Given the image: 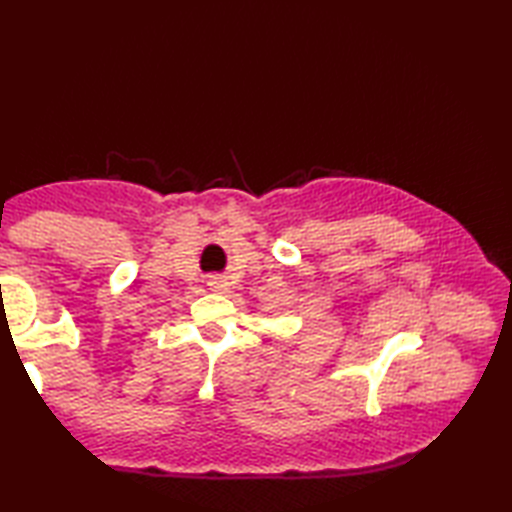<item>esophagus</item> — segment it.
<instances>
[{"mask_svg": "<svg viewBox=\"0 0 512 512\" xmlns=\"http://www.w3.org/2000/svg\"><path fill=\"white\" fill-rule=\"evenodd\" d=\"M209 286H211L215 292H224V290H228V281H226L222 275H213V277L209 279Z\"/></svg>", "mask_w": 512, "mask_h": 512, "instance_id": "esophagus-1", "label": "esophagus"}]
</instances>
